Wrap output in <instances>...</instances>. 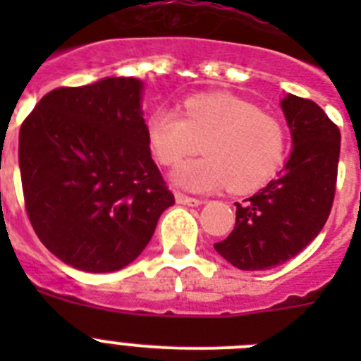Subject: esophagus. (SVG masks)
<instances>
[{"mask_svg":"<svg viewBox=\"0 0 361 361\" xmlns=\"http://www.w3.org/2000/svg\"><path fill=\"white\" fill-rule=\"evenodd\" d=\"M175 200H177L178 204H184V206H200V204H202V200L200 199H195V197H188V195H184V193H180V191H177V193H175Z\"/></svg>","mask_w":361,"mask_h":361,"instance_id":"obj_1","label":"esophagus"}]
</instances>
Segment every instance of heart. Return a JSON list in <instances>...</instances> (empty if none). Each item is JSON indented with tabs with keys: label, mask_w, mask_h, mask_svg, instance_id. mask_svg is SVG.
<instances>
[{
	"label": "heart",
	"mask_w": 361,
	"mask_h": 361,
	"mask_svg": "<svg viewBox=\"0 0 361 361\" xmlns=\"http://www.w3.org/2000/svg\"><path fill=\"white\" fill-rule=\"evenodd\" d=\"M146 139L162 166L195 155L202 142L206 155L171 175L177 186L191 191L228 186L244 193L262 186L279 170L286 148V133L275 117L228 92L191 95L183 114L155 110L146 119Z\"/></svg>",
	"instance_id": "heart-1"
}]
</instances>
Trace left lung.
I'll use <instances>...</instances> for the list:
<instances>
[{"label": "left lung", "instance_id": "left-lung-1", "mask_svg": "<svg viewBox=\"0 0 361 361\" xmlns=\"http://www.w3.org/2000/svg\"><path fill=\"white\" fill-rule=\"evenodd\" d=\"M282 110L293 152L275 180L237 206L229 237L215 250L242 271L276 267L318 237L336 191L340 130L317 103L289 94Z\"/></svg>", "mask_w": 361, "mask_h": 361}]
</instances>
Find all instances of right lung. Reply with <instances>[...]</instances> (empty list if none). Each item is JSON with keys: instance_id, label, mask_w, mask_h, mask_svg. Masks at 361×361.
I'll return each instance as SVG.
<instances>
[{"instance_id": "1", "label": "right lung", "mask_w": 361, "mask_h": 361, "mask_svg": "<svg viewBox=\"0 0 361 361\" xmlns=\"http://www.w3.org/2000/svg\"><path fill=\"white\" fill-rule=\"evenodd\" d=\"M141 94L135 78L61 86L41 99L19 130L32 228L75 269L126 267L175 204L152 159Z\"/></svg>"}]
</instances>
